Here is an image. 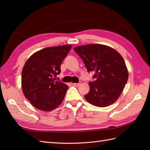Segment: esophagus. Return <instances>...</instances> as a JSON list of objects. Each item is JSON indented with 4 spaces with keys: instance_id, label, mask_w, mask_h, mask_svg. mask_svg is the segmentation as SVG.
I'll list each match as a JSON object with an SVG mask.
<instances>
[{
    "instance_id": "1",
    "label": "esophagus",
    "mask_w": 150,
    "mask_h": 150,
    "mask_svg": "<svg viewBox=\"0 0 150 150\" xmlns=\"http://www.w3.org/2000/svg\"><path fill=\"white\" fill-rule=\"evenodd\" d=\"M72 85L75 86H78L80 85V83H73Z\"/></svg>"
}]
</instances>
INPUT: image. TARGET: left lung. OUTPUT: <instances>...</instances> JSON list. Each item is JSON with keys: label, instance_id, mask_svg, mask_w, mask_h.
I'll list each match as a JSON object with an SVG mask.
<instances>
[{"label": "left lung", "instance_id": "obj_1", "mask_svg": "<svg viewBox=\"0 0 150 150\" xmlns=\"http://www.w3.org/2000/svg\"><path fill=\"white\" fill-rule=\"evenodd\" d=\"M87 71L94 72L95 81L90 82L85 98L92 105L106 107L117 100L128 78L124 59L115 49L102 44H88L74 48Z\"/></svg>", "mask_w": 150, "mask_h": 150}]
</instances>
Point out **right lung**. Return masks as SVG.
Here are the masks:
<instances>
[{
    "label": "right lung",
    "mask_w": 150,
    "mask_h": 150,
    "mask_svg": "<svg viewBox=\"0 0 150 150\" xmlns=\"http://www.w3.org/2000/svg\"><path fill=\"white\" fill-rule=\"evenodd\" d=\"M72 48L71 45L46 47L33 54L22 71L23 94L40 110L51 111L61 104L69 86L55 81L60 74L62 62Z\"/></svg>",
    "instance_id": "obj_1"
}]
</instances>
